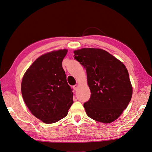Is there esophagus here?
I'll list each match as a JSON object with an SVG mask.
<instances>
[{"mask_svg":"<svg viewBox=\"0 0 152 152\" xmlns=\"http://www.w3.org/2000/svg\"><path fill=\"white\" fill-rule=\"evenodd\" d=\"M77 85H75L73 86V89H74L75 91L77 90Z\"/></svg>","mask_w":152,"mask_h":152,"instance_id":"esophagus-1","label":"esophagus"}]
</instances>
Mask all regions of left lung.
Wrapping results in <instances>:
<instances>
[{
    "instance_id": "8db88e82",
    "label": "left lung",
    "mask_w": 152,
    "mask_h": 152,
    "mask_svg": "<svg viewBox=\"0 0 152 152\" xmlns=\"http://www.w3.org/2000/svg\"><path fill=\"white\" fill-rule=\"evenodd\" d=\"M74 58L86 69L91 97L84 103L87 115L95 121L110 123L127 107L132 86L125 66L107 51L83 48Z\"/></svg>"
}]
</instances>
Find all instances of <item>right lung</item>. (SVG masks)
I'll return each mask as SVG.
<instances>
[{
    "mask_svg": "<svg viewBox=\"0 0 152 152\" xmlns=\"http://www.w3.org/2000/svg\"><path fill=\"white\" fill-rule=\"evenodd\" d=\"M67 49L42 55L29 67L21 83L22 98L32 114L44 123L63 119L73 103L62 62Z\"/></svg>",
    "mask_w": 152,
    "mask_h": 152,
    "instance_id": "right-lung-1",
    "label": "right lung"
}]
</instances>
